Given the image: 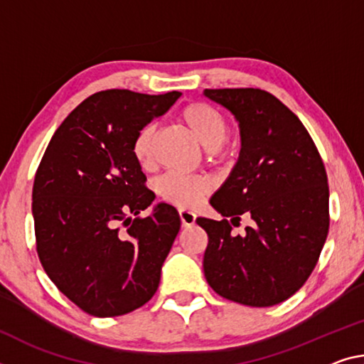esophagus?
Returning <instances> with one entry per match:
<instances>
[{
    "mask_svg": "<svg viewBox=\"0 0 364 364\" xmlns=\"http://www.w3.org/2000/svg\"><path fill=\"white\" fill-rule=\"evenodd\" d=\"M180 218H181V225L183 227H193L196 222V213L191 210L181 209L180 210Z\"/></svg>",
    "mask_w": 364,
    "mask_h": 364,
    "instance_id": "1",
    "label": "esophagus"
}]
</instances>
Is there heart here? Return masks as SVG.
Returning a JSON list of instances; mask_svg holds the SVG:
<instances>
[{"label": "heart", "mask_w": 364, "mask_h": 364, "mask_svg": "<svg viewBox=\"0 0 364 364\" xmlns=\"http://www.w3.org/2000/svg\"><path fill=\"white\" fill-rule=\"evenodd\" d=\"M181 119L207 151L212 154L220 152L222 144L227 139L228 126L218 109L207 103L196 102L183 109ZM155 131L157 126L149 123L141 128L132 142V154L144 166L151 165L154 160ZM210 189L212 183L205 176L184 175L178 171H166L155 181V191L160 198L181 209L198 207Z\"/></svg>", "instance_id": "b5f03b06"}]
</instances>
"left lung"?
<instances>
[{
    "mask_svg": "<svg viewBox=\"0 0 364 364\" xmlns=\"http://www.w3.org/2000/svg\"><path fill=\"white\" fill-rule=\"evenodd\" d=\"M204 95L238 121L241 151L210 205L223 220L199 217L209 245L207 284L246 306L279 304L303 287L328 232L324 164L309 132L279 99L261 89H205ZM255 224L231 236L232 222Z\"/></svg>",
    "mask_w": 364,
    "mask_h": 364,
    "instance_id": "8db88e82",
    "label": "left lung"
}]
</instances>
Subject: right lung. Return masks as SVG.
I'll return each mask as SVG.
<instances>
[{"mask_svg":"<svg viewBox=\"0 0 364 364\" xmlns=\"http://www.w3.org/2000/svg\"><path fill=\"white\" fill-rule=\"evenodd\" d=\"M180 97L97 92L63 121L40 161L32 191L40 262L92 316L131 313L157 291L181 220L165 203L137 217L155 194L144 186L132 142Z\"/></svg>","mask_w":364,"mask_h":364,"instance_id":"add662e5","label":"right lung"}]
</instances>
